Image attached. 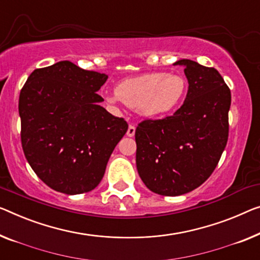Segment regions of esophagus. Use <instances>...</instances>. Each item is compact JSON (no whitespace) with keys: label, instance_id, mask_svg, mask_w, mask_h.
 Segmentation results:
<instances>
[{"label":"esophagus","instance_id":"obj_1","mask_svg":"<svg viewBox=\"0 0 260 260\" xmlns=\"http://www.w3.org/2000/svg\"><path fill=\"white\" fill-rule=\"evenodd\" d=\"M134 134H135V127L133 125H129L128 129H127V137L132 138V137H134Z\"/></svg>","mask_w":260,"mask_h":260}]
</instances>
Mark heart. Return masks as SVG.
Returning <instances> with one entry per match:
<instances>
[{"instance_id":"heart-1","label":"heart","mask_w":260,"mask_h":260,"mask_svg":"<svg viewBox=\"0 0 260 260\" xmlns=\"http://www.w3.org/2000/svg\"><path fill=\"white\" fill-rule=\"evenodd\" d=\"M184 93L185 81L181 76L153 72L122 80L115 87L113 99L138 108L145 117H161L180 105Z\"/></svg>"}]
</instances>
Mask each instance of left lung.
Returning <instances> with one entry per match:
<instances>
[{"label": "left lung", "instance_id": "obj_1", "mask_svg": "<svg viewBox=\"0 0 260 260\" xmlns=\"http://www.w3.org/2000/svg\"><path fill=\"white\" fill-rule=\"evenodd\" d=\"M187 77L185 100L170 117L147 119L135 129L137 168L146 187L179 196L204 183L229 137L230 88L214 68L177 60Z\"/></svg>", "mask_w": 260, "mask_h": 260}]
</instances>
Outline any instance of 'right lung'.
Wrapping results in <instances>:
<instances>
[{"mask_svg":"<svg viewBox=\"0 0 260 260\" xmlns=\"http://www.w3.org/2000/svg\"><path fill=\"white\" fill-rule=\"evenodd\" d=\"M108 76L69 60L36 69L19 93L22 148L53 190L76 195L100 183L112 152L128 129L100 106Z\"/></svg>","mask_w":260,"mask_h":260,"instance_id":"right-lung-1","label":"right lung"}]
</instances>
